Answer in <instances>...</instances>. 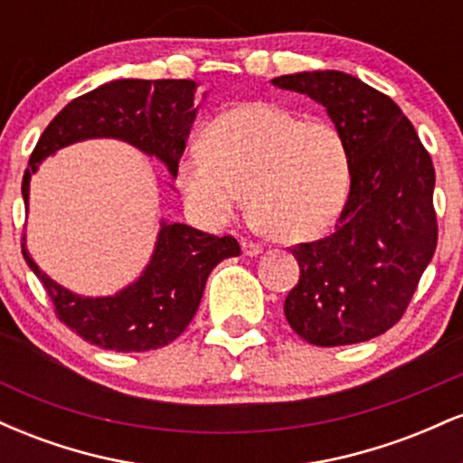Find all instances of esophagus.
<instances>
[{
	"instance_id": "esophagus-1",
	"label": "esophagus",
	"mask_w": 463,
	"mask_h": 463,
	"mask_svg": "<svg viewBox=\"0 0 463 463\" xmlns=\"http://www.w3.org/2000/svg\"><path fill=\"white\" fill-rule=\"evenodd\" d=\"M241 252L246 254V257H259V254L263 252V248L259 246V243H252V241H248V239H243V241H241Z\"/></svg>"
}]
</instances>
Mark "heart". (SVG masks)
<instances>
[{"label": "heart", "mask_w": 463, "mask_h": 463, "mask_svg": "<svg viewBox=\"0 0 463 463\" xmlns=\"http://www.w3.org/2000/svg\"><path fill=\"white\" fill-rule=\"evenodd\" d=\"M178 183L195 213L222 224L246 202L280 241H309L337 224L353 189V154L328 119L268 99L217 115L202 150L180 163Z\"/></svg>", "instance_id": "1"}]
</instances>
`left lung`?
<instances>
[{"label": "left lung", "mask_w": 463, "mask_h": 463, "mask_svg": "<svg viewBox=\"0 0 463 463\" xmlns=\"http://www.w3.org/2000/svg\"><path fill=\"white\" fill-rule=\"evenodd\" d=\"M272 84L324 106L353 154L335 231L291 248L300 280L285 317L316 346L368 342L401 320L438 246L431 156L402 110L350 73L300 71Z\"/></svg>", "instance_id": "left-lung-1"}]
</instances>
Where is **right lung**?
<instances>
[{
  "instance_id": "obj_1",
  "label": "right lung",
  "mask_w": 463,
  "mask_h": 463,
  "mask_svg": "<svg viewBox=\"0 0 463 463\" xmlns=\"http://www.w3.org/2000/svg\"><path fill=\"white\" fill-rule=\"evenodd\" d=\"M195 91L198 82L194 80H113L69 102L50 121L32 152L21 183L25 211L30 180L39 165L80 141H124L161 161L169 176L176 178L200 110ZM21 252L50 294L56 316L71 331L99 348L143 353L167 346L189 326L211 269L224 259L237 257L241 248L231 235L215 237L163 217L150 261L132 283L110 296H82L56 283L30 257L25 235Z\"/></svg>"
}]
</instances>
